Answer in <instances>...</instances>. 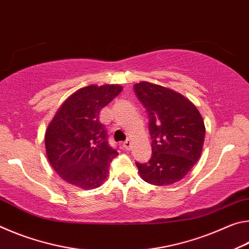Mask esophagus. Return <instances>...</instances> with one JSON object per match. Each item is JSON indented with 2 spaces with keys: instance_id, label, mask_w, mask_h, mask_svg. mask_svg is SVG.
<instances>
[{
  "instance_id": "esophagus-1",
  "label": "esophagus",
  "mask_w": 249,
  "mask_h": 249,
  "mask_svg": "<svg viewBox=\"0 0 249 249\" xmlns=\"http://www.w3.org/2000/svg\"><path fill=\"white\" fill-rule=\"evenodd\" d=\"M123 147H124V148H125L126 150H129L130 148H132V142H130L129 140L125 141V142H123Z\"/></svg>"
}]
</instances>
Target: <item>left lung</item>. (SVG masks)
I'll return each mask as SVG.
<instances>
[{"label":"left lung","mask_w":249,"mask_h":249,"mask_svg":"<svg viewBox=\"0 0 249 249\" xmlns=\"http://www.w3.org/2000/svg\"><path fill=\"white\" fill-rule=\"evenodd\" d=\"M149 117L151 158L136 162L142 180L169 185L183 179L203 148L205 126L196 105L168 88L142 81L134 86Z\"/></svg>","instance_id":"obj_1"}]
</instances>
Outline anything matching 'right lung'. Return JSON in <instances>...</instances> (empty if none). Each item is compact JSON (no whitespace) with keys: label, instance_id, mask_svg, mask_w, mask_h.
Here are the masks:
<instances>
[{"label":"right lung","instance_id":"add662e5","mask_svg":"<svg viewBox=\"0 0 249 249\" xmlns=\"http://www.w3.org/2000/svg\"><path fill=\"white\" fill-rule=\"evenodd\" d=\"M122 90L119 84L81 88L61 104L49 123L46 154L66 182L89 190L107 179L109 162L119 154L109 146L99 115Z\"/></svg>","mask_w":249,"mask_h":249}]
</instances>
